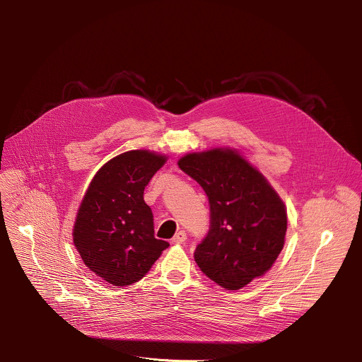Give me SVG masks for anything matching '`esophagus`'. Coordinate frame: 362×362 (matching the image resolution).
<instances>
[{
  "instance_id": "obj_1",
  "label": "esophagus",
  "mask_w": 362,
  "mask_h": 362,
  "mask_svg": "<svg viewBox=\"0 0 362 362\" xmlns=\"http://www.w3.org/2000/svg\"><path fill=\"white\" fill-rule=\"evenodd\" d=\"M186 239H187L186 232H185V230H179V232L173 236L172 242H173V243H185V242H186Z\"/></svg>"
}]
</instances>
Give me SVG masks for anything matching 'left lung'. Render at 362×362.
<instances>
[{
	"label": "left lung",
	"instance_id": "1",
	"mask_svg": "<svg viewBox=\"0 0 362 362\" xmlns=\"http://www.w3.org/2000/svg\"><path fill=\"white\" fill-rule=\"evenodd\" d=\"M179 168L209 199L211 228L194 250L200 271L225 289L267 274L285 243V204L261 172L232 148L186 154Z\"/></svg>",
	"mask_w": 362,
	"mask_h": 362
}]
</instances>
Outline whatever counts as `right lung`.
<instances>
[{"instance_id": "1", "label": "right lung", "mask_w": 362, "mask_h": 362, "mask_svg": "<svg viewBox=\"0 0 362 362\" xmlns=\"http://www.w3.org/2000/svg\"><path fill=\"white\" fill-rule=\"evenodd\" d=\"M166 162L148 150H130L93 177L77 212L73 240L84 265L115 286L140 281L169 246L154 238L144 187Z\"/></svg>"}]
</instances>
